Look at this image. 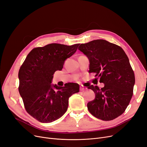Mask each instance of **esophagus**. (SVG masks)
Returning <instances> with one entry per match:
<instances>
[{
    "mask_svg": "<svg viewBox=\"0 0 147 147\" xmlns=\"http://www.w3.org/2000/svg\"><path fill=\"white\" fill-rule=\"evenodd\" d=\"M86 88H85V87H84V86L83 85H81L80 86V91H84V90H85Z\"/></svg>",
    "mask_w": 147,
    "mask_h": 147,
    "instance_id": "1",
    "label": "esophagus"
}]
</instances>
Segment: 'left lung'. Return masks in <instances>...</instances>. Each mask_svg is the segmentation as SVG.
Returning a JSON list of instances; mask_svg holds the SVG:
<instances>
[{
	"mask_svg": "<svg viewBox=\"0 0 147 147\" xmlns=\"http://www.w3.org/2000/svg\"><path fill=\"white\" fill-rule=\"evenodd\" d=\"M89 59V73L95 74L105 86L88 87L95 94L87 104L93 116L111 121L122 115L130 103L135 83L129 59L120 46L104 40L81 44L78 49Z\"/></svg>",
	"mask_w": 147,
	"mask_h": 147,
	"instance_id": "left-lung-1",
	"label": "left lung"
}]
</instances>
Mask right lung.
Listing matches in <instances>:
<instances>
[{
  "label": "right lung",
  "instance_id": "obj_1",
  "mask_svg": "<svg viewBox=\"0 0 147 147\" xmlns=\"http://www.w3.org/2000/svg\"><path fill=\"white\" fill-rule=\"evenodd\" d=\"M79 44L53 43L35 47L20 67L19 93L26 112L40 122L52 123L61 118L68 109L69 97L79 92L78 84L58 86L51 82L55 72L62 69L65 60L75 53Z\"/></svg>",
  "mask_w": 147,
  "mask_h": 147
}]
</instances>
